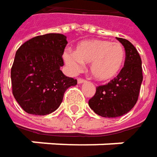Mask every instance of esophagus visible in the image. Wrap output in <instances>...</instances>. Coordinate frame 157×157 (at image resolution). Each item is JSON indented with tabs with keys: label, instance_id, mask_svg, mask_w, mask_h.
<instances>
[{
	"label": "esophagus",
	"instance_id": "34e87169",
	"mask_svg": "<svg viewBox=\"0 0 157 157\" xmlns=\"http://www.w3.org/2000/svg\"><path fill=\"white\" fill-rule=\"evenodd\" d=\"M86 80L83 78H78L77 79V82H78V83H82V82H84Z\"/></svg>",
	"mask_w": 157,
	"mask_h": 157
}]
</instances>
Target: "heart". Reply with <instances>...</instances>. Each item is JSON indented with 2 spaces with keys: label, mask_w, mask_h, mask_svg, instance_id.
Segmentation results:
<instances>
[{
  "label": "heart",
  "mask_w": 157,
  "mask_h": 157,
  "mask_svg": "<svg viewBox=\"0 0 157 157\" xmlns=\"http://www.w3.org/2000/svg\"><path fill=\"white\" fill-rule=\"evenodd\" d=\"M63 56L72 72L77 73L82 69V63H90L92 76L106 82L114 78L121 71L125 52L119 43L94 39L80 43L75 52L65 51Z\"/></svg>",
  "instance_id": "obj_1"
}]
</instances>
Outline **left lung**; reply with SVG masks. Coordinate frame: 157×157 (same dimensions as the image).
Wrapping results in <instances>:
<instances>
[{"label": "left lung", "instance_id": "obj_1", "mask_svg": "<svg viewBox=\"0 0 157 157\" xmlns=\"http://www.w3.org/2000/svg\"><path fill=\"white\" fill-rule=\"evenodd\" d=\"M125 51L124 67L108 83L96 87L88 104L103 117H118L127 113L136 104L143 81L141 57L126 39L117 38Z\"/></svg>", "mask_w": 157, "mask_h": 157}]
</instances>
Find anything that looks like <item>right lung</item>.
I'll use <instances>...</instances> for the list:
<instances>
[{"instance_id":"right-lung-1","label":"right lung","mask_w":157,"mask_h":157,"mask_svg":"<svg viewBox=\"0 0 157 157\" xmlns=\"http://www.w3.org/2000/svg\"><path fill=\"white\" fill-rule=\"evenodd\" d=\"M66 36L47 33L30 39L17 50L11 70L13 94L26 113L49 114L57 109L65 91L77 80L60 70Z\"/></svg>"}]
</instances>
